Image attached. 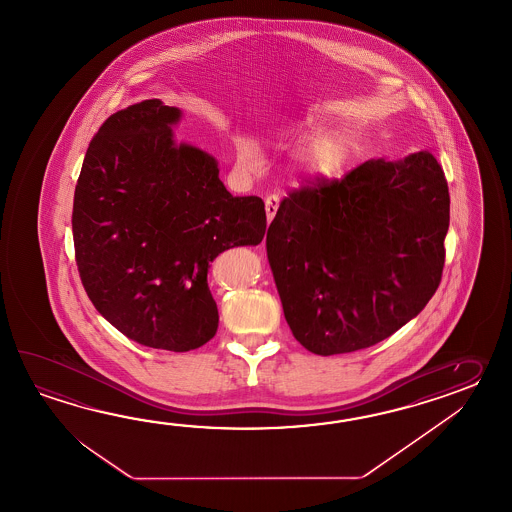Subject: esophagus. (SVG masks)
<instances>
[{
	"mask_svg": "<svg viewBox=\"0 0 512 512\" xmlns=\"http://www.w3.org/2000/svg\"><path fill=\"white\" fill-rule=\"evenodd\" d=\"M278 207H280V197L269 196L265 199V212H267V221H269V223H271L272 218L276 216Z\"/></svg>",
	"mask_w": 512,
	"mask_h": 512,
	"instance_id": "34e87169",
	"label": "esophagus"
}]
</instances>
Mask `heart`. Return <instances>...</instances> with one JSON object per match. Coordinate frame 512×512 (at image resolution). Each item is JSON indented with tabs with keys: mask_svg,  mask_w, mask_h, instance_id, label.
<instances>
[{
	"mask_svg": "<svg viewBox=\"0 0 512 512\" xmlns=\"http://www.w3.org/2000/svg\"><path fill=\"white\" fill-rule=\"evenodd\" d=\"M305 141L320 144L316 148L313 157H311V172L318 177H333L342 170V166L348 161V146L346 142L329 141L331 139V131L326 126L320 124H307L304 131ZM236 157L238 164L243 170H256L260 166V152L258 146L247 139L241 137L236 142Z\"/></svg>",
	"mask_w": 512,
	"mask_h": 512,
	"instance_id": "heart-1",
	"label": "heart"
}]
</instances>
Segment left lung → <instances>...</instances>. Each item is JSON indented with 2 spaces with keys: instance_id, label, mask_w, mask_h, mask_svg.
<instances>
[{
  "instance_id": "left-lung-1",
  "label": "left lung",
  "mask_w": 512,
  "mask_h": 512,
  "mask_svg": "<svg viewBox=\"0 0 512 512\" xmlns=\"http://www.w3.org/2000/svg\"><path fill=\"white\" fill-rule=\"evenodd\" d=\"M448 223L445 174L426 150L289 194L265 245L294 338L327 357L393 335L439 287Z\"/></svg>"
}]
</instances>
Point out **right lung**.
<instances>
[{
  "label": "right lung",
  "mask_w": 512,
  "mask_h": 512,
  "mask_svg": "<svg viewBox=\"0 0 512 512\" xmlns=\"http://www.w3.org/2000/svg\"><path fill=\"white\" fill-rule=\"evenodd\" d=\"M183 111L159 98L113 113L89 142L73 203L78 272L109 324L142 346L201 348L218 331L210 261L258 245L260 197H234L216 157L175 141Z\"/></svg>",
  "instance_id": "obj_1"
}]
</instances>
